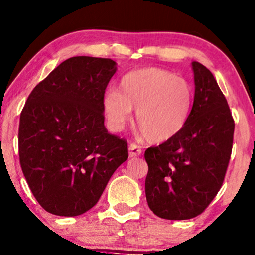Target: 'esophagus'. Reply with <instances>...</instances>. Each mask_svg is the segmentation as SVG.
I'll list each match as a JSON object with an SVG mask.
<instances>
[{
    "label": "esophagus",
    "instance_id": "obj_1",
    "mask_svg": "<svg viewBox=\"0 0 255 255\" xmlns=\"http://www.w3.org/2000/svg\"><path fill=\"white\" fill-rule=\"evenodd\" d=\"M128 151H129V157H136L141 155V147L136 144H130Z\"/></svg>",
    "mask_w": 255,
    "mask_h": 255
}]
</instances>
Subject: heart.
<instances>
[{
    "mask_svg": "<svg viewBox=\"0 0 255 255\" xmlns=\"http://www.w3.org/2000/svg\"><path fill=\"white\" fill-rule=\"evenodd\" d=\"M195 91L189 81L158 68L128 72L119 91L109 89L103 98L108 125L120 132L136 110V123L152 142H164L181 132L191 114Z\"/></svg>",
    "mask_w": 255,
    "mask_h": 255,
    "instance_id": "b5f03b06",
    "label": "heart"
}]
</instances>
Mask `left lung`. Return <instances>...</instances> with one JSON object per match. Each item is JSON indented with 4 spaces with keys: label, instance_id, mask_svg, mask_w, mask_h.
I'll list each match as a JSON object with an SVG mask.
<instances>
[{
    "label": "left lung",
    "instance_id": "8db88e82",
    "mask_svg": "<svg viewBox=\"0 0 255 255\" xmlns=\"http://www.w3.org/2000/svg\"><path fill=\"white\" fill-rule=\"evenodd\" d=\"M195 97L185 127L174 138L145 151V194L157 217L185 220L208 207L223 185L235 123L211 71L192 61Z\"/></svg>",
    "mask_w": 255,
    "mask_h": 255
}]
</instances>
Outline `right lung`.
<instances>
[{
  "instance_id": "add662e5",
  "label": "right lung",
  "mask_w": 255,
  "mask_h": 255,
  "mask_svg": "<svg viewBox=\"0 0 255 255\" xmlns=\"http://www.w3.org/2000/svg\"><path fill=\"white\" fill-rule=\"evenodd\" d=\"M116 70L111 59L72 57L27 98L19 158L32 195L49 213H86L128 158L127 142L104 126L103 98Z\"/></svg>"
}]
</instances>
